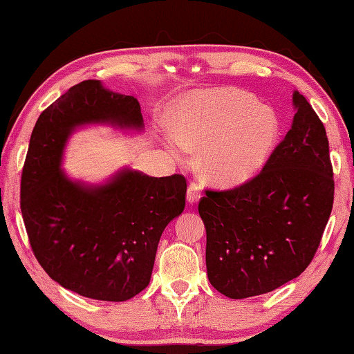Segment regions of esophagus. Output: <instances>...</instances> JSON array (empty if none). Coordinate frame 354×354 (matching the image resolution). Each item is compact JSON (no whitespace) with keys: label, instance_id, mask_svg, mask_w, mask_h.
<instances>
[{"label":"esophagus","instance_id":"1","mask_svg":"<svg viewBox=\"0 0 354 354\" xmlns=\"http://www.w3.org/2000/svg\"><path fill=\"white\" fill-rule=\"evenodd\" d=\"M200 184L192 181L189 184V189H187V201L190 203V205H194V203H196L200 200Z\"/></svg>","mask_w":354,"mask_h":354}]
</instances>
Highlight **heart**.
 <instances>
[{
	"mask_svg": "<svg viewBox=\"0 0 354 354\" xmlns=\"http://www.w3.org/2000/svg\"><path fill=\"white\" fill-rule=\"evenodd\" d=\"M171 153L183 158L203 148L201 164L209 178L237 185L259 173L272 158L279 137V117L253 95L234 87L194 95L173 115Z\"/></svg>",
	"mask_w": 354,
	"mask_h": 354,
	"instance_id": "obj_1",
	"label": "heart"
}]
</instances>
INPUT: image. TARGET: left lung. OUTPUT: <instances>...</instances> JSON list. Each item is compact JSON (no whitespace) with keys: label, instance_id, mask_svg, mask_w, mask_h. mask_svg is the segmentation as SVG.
<instances>
[{"label":"left lung","instance_id":"8db88e82","mask_svg":"<svg viewBox=\"0 0 354 354\" xmlns=\"http://www.w3.org/2000/svg\"><path fill=\"white\" fill-rule=\"evenodd\" d=\"M293 104L292 128L263 169L237 187L206 189L198 203L207 278L230 298L262 295L301 274L333 211L325 127L299 92Z\"/></svg>","mask_w":354,"mask_h":354}]
</instances>
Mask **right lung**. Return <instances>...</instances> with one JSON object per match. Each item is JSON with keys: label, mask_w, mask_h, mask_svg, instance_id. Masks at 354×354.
<instances>
[{"label": "right lung", "mask_w": 354, "mask_h": 354, "mask_svg": "<svg viewBox=\"0 0 354 354\" xmlns=\"http://www.w3.org/2000/svg\"><path fill=\"white\" fill-rule=\"evenodd\" d=\"M86 123L142 128L137 98L88 80L48 106L32 129L20 207L32 253L48 277L101 301H124L149 284L165 226L185 207L183 175L124 170L104 185L73 183L59 169L71 131Z\"/></svg>", "instance_id": "1"}]
</instances>
